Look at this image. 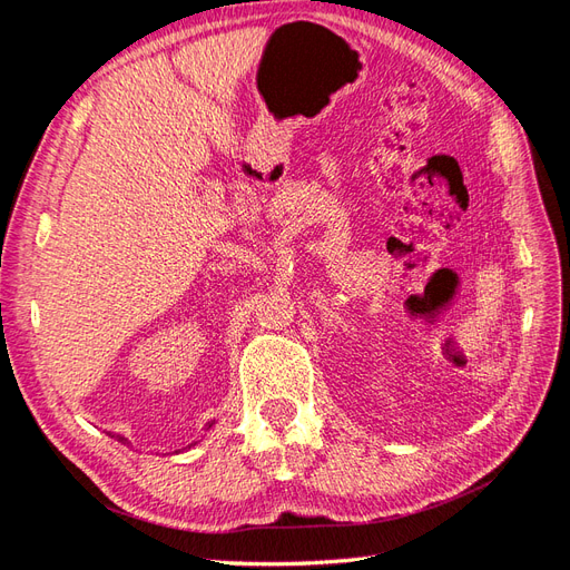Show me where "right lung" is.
I'll use <instances>...</instances> for the list:
<instances>
[{"label":"right lung","mask_w":570,"mask_h":570,"mask_svg":"<svg viewBox=\"0 0 570 570\" xmlns=\"http://www.w3.org/2000/svg\"><path fill=\"white\" fill-rule=\"evenodd\" d=\"M209 428H212V423H209ZM118 440H124V438H118Z\"/></svg>","instance_id":"add662e5"}]
</instances>
